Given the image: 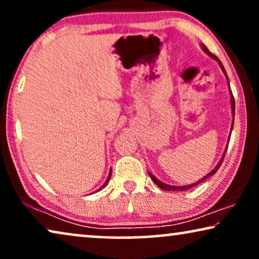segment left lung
Masks as SVG:
<instances>
[{
  "label": "left lung",
  "instance_id": "1",
  "mask_svg": "<svg viewBox=\"0 0 259 259\" xmlns=\"http://www.w3.org/2000/svg\"><path fill=\"white\" fill-rule=\"evenodd\" d=\"M201 49H203V51L206 53V54L210 56V58H212V59H214L215 61L218 62V65H219V67H221L222 68V70H223V73L225 74V76H226V80H228V83H229V77H228V74H226V72H225V68H224V66L222 65V62L219 61V59L218 58H215V56L213 55V54H211L210 52H208V49L206 48V46L205 45H203L201 44ZM229 90H230V83H229ZM230 99H231V112H232V123H231V131H230V136H229V139H228V143L230 141V137H231V132H232V128H233V121H235V99H233V95H232V92H231V90H230ZM228 146L229 145H226V148H225V151H224V153H223V155H222V158H221V160H219V162L217 165H215V167L212 169V171L210 172V173H207L206 176L205 177H203V178L201 179H199L198 180V182H196V183H192V184H190V185H184V186H175V185H168V184H165V183H162V182H160V180L159 179H157L155 178V177L152 175L151 172H148V176L151 177V179L153 180V183L155 184V185L157 186H159L160 187V189H162V190H165V191H186V190H189V189H191V187H193V186H197L198 184H200V183H203V182H205V180H206L207 178H210V177H212L214 175L215 172L218 171V168L221 167V165H222V162H223V159H224V157H225V152H226V150H228Z\"/></svg>",
  "mask_w": 259,
  "mask_h": 259
}]
</instances>
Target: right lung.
Here are the masks:
<instances>
[{"label": "right lung", "mask_w": 259, "mask_h": 259, "mask_svg": "<svg viewBox=\"0 0 259 259\" xmlns=\"http://www.w3.org/2000/svg\"><path fill=\"white\" fill-rule=\"evenodd\" d=\"M111 176H112V169H109L108 177H107V179H106V182H105V184H104V185H102V186L100 187V189H99V190H97V191H100V190H102V189H104V187H105L106 185H107V183L109 182V179H111Z\"/></svg>", "instance_id": "add662e5"}]
</instances>
